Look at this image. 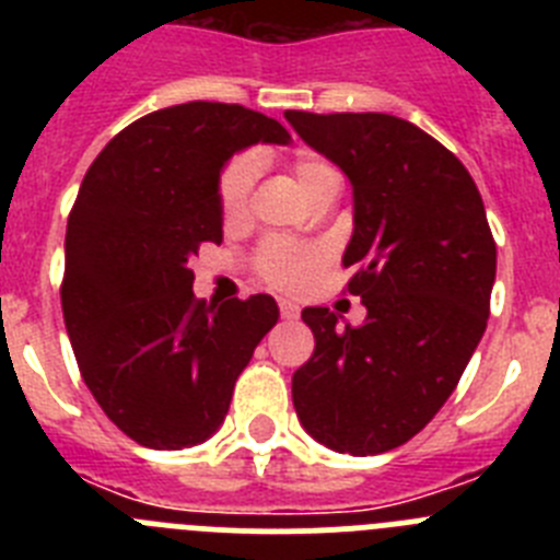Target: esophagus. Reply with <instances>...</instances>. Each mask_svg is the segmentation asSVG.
<instances>
[{
  "mask_svg": "<svg viewBox=\"0 0 560 560\" xmlns=\"http://www.w3.org/2000/svg\"><path fill=\"white\" fill-rule=\"evenodd\" d=\"M296 314H300V308H296L291 300H280V316H283V319H294Z\"/></svg>",
  "mask_w": 560,
  "mask_h": 560,
  "instance_id": "34e87169",
  "label": "esophagus"
}]
</instances>
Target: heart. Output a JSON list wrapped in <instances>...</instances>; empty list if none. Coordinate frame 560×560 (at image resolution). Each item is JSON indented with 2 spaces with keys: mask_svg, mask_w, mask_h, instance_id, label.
<instances>
[{
  "mask_svg": "<svg viewBox=\"0 0 560 560\" xmlns=\"http://www.w3.org/2000/svg\"><path fill=\"white\" fill-rule=\"evenodd\" d=\"M289 173L294 185L303 190V196H314L319 187L336 182L334 167L314 153H296L289 160ZM257 165L249 156H237L224 167L219 182V201L221 215L226 224L244 221L249 212V192L255 185ZM325 260V249L316 244H296V241H266L255 252V271L257 277L269 283L271 289L280 291H300L311 283Z\"/></svg>",
  "mask_w": 560,
  "mask_h": 560,
  "instance_id": "1",
  "label": "heart"
}]
</instances>
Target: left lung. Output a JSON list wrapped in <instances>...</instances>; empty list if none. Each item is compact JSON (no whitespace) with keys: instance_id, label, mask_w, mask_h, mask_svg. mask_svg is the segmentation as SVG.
<instances>
[{"instance_id":"left-lung-1","label":"left lung","mask_w":560,"mask_h":560,"mask_svg":"<svg viewBox=\"0 0 560 560\" xmlns=\"http://www.w3.org/2000/svg\"><path fill=\"white\" fill-rule=\"evenodd\" d=\"M353 185L341 266L368 319L305 308L314 355L291 378L305 432L353 457L404 446L457 387L491 314L497 277L482 196L448 148L393 114L285 112Z\"/></svg>"}]
</instances>
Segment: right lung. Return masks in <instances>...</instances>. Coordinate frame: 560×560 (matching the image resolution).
<instances>
[{"instance_id": "obj_1", "label": "right lung", "mask_w": 560, "mask_h": 560, "mask_svg": "<svg viewBox=\"0 0 560 560\" xmlns=\"http://www.w3.org/2000/svg\"><path fill=\"white\" fill-rule=\"evenodd\" d=\"M289 140L266 114L192 101L122 128L83 176L67 224L63 323L89 393L140 446L173 452L210 438L275 328L269 294L196 300L187 260L224 237V162Z\"/></svg>"}]
</instances>
